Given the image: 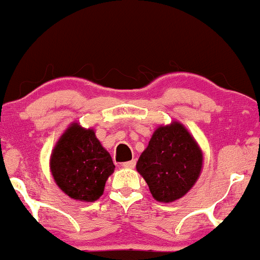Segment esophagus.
Instances as JSON below:
<instances>
[{
  "mask_svg": "<svg viewBox=\"0 0 260 260\" xmlns=\"http://www.w3.org/2000/svg\"><path fill=\"white\" fill-rule=\"evenodd\" d=\"M135 166H136V160H129V162L122 163V167H124V168H133Z\"/></svg>",
  "mask_w": 260,
  "mask_h": 260,
  "instance_id": "1",
  "label": "esophagus"
}]
</instances>
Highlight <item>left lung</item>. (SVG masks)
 <instances>
[{
  "label": "left lung",
  "mask_w": 260,
  "mask_h": 260,
  "mask_svg": "<svg viewBox=\"0 0 260 260\" xmlns=\"http://www.w3.org/2000/svg\"><path fill=\"white\" fill-rule=\"evenodd\" d=\"M203 167V153L187 128L174 121L160 125L139 157L137 171L153 198L169 203L182 198L194 185Z\"/></svg>",
  "instance_id": "1"
}]
</instances>
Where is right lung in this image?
Wrapping results in <instances>:
<instances>
[{
	"label": "right lung",
	"instance_id": "1",
	"mask_svg": "<svg viewBox=\"0 0 260 260\" xmlns=\"http://www.w3.org/2000/svg\"><path fill=\"white\" fill-rule=\"evenodd\" d=\"M50 168L56 184L68 197L94 202L103 194L114 165L93 129L72 123L52 151Z\"/></svg>",
	"mask_w": 260,
	"mask_h": 260
}]
</instances>
